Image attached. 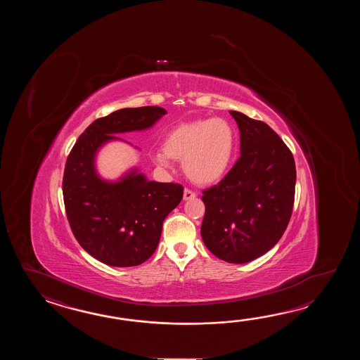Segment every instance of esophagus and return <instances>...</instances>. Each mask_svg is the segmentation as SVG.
<instances>
[{"label":"esophagus","mask_w":360,"mask_h":360,"mask_svg":"<svg viewBox=\"0 0 360 360\" xmlns=\"http://www.w3.org/2000/svg\"><path fill=\"white\" fill-rule=\"evenodd\" d=\"M197 197V193L195 191H191V189H185L184 191V200H191Z\"/></svg>","instance_id":"1"}]
</instances>
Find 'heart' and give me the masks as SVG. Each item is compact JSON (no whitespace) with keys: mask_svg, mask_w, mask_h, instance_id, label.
Returning <instances> with one entry per match:
<instances>
[{"mask_svg":"<svg viewBox=\"0 0 360 360\" xmlns=\"http://www.w3.org/2000/svg\"><path fill=\"white\" fill-rule=\"evenodd\" d=\"M236 131L224 118L179 123L166 134L163 150L154 161L169 167L171 160L183 161L184 172L193 183L210 185L228 172L236 150Z\"/></svg>","mask_w":360,"mask_h":360,"instance_id":"heart-1","label":"heart"}]
</instances>
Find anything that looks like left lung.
Here are the masks:
<instances>
[{"mask_svg": "<svg viewBox=\"0 0 360 360\" xmlns=\"http://www.w3.org/2000/svg\"><path fill=\"white\" fill-rule=\"evenodd\" d=\"M240 131V157L221 181L203 191L200 236L216 257L245 264L283 236L295 202L291 150L262 121L230 110Z\"/></svg>", "mask_w": 360, "mask_h": 360, "instance_id": "obj_1", "label": "left lung"}]
</instances>
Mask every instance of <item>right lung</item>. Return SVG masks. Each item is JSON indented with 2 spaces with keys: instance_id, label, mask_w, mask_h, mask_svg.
Returning <instances> with one entry per match:
<instances>
[{
  "instance_id": "1",
  "label": "right lung",
  "mask_w": 360,
  "mask_h": 360,
  "mask_svg": "<svg viewBox=\"0 0 360 360\" xmlns=\"http://www.w3.org/2000/svg\"><path fill=\"white\" fill-rule=\"evenodd\" d=\"M166 113L160 107L124 108L98 118L67 158L63 197L70 229L84 251L103 264L127 268L148 260L184 188L148 181L136 169L120 181H104L95 171V154L107 141L120 140L115 134L149 129Z\"/></svg>"
}]
</instances>
